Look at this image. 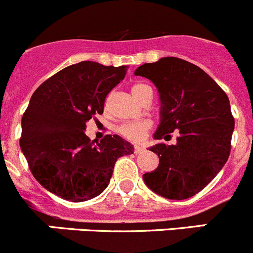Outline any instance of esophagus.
Here are the masks:
<instances>
[{"mask_svg":"<svg viewBox=\"0 0 253 253\" xmlns=\"http://www.w3.org/2000/svg\"><path fill=\"white\" fill-rule=\"evenodd\" d=\"M143 150H145V148H143L142 146H140V145L134 146V153H141Z\"/></svg>","mask_w":253,"mask_h":253,"instance_id":"obj_1","label":"esophagus"}]
</instances>
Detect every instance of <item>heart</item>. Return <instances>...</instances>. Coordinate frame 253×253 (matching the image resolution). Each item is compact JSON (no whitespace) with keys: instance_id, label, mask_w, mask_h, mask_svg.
Returning <instances> with one entry per match:
<instances>
[{"instance_id":"b5f03b06","label":"heart","mask_w":253,"mask_h":253,"mask_svg":"<svg viewBox=\"0 0 253 253\" xmlns=\"http://www.w3.org/2000/svg\"><path fill=\"white\" fill-rule=\"evenodd\" d=\"M147 91H152L147 84H136L132 86L131 92L136 100L141 98L142 94H145ZM151 124L148 121H138L132 122V124H125L119 127V132L124 137L128 138L131 141H141L146 136L147 131L150 129Z\"/></svg>"}]
</instances>
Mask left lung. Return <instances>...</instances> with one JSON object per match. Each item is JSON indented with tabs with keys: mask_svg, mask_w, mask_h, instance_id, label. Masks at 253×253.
Instances as JSON below:
<instances>
[{
	"mask_svg": "<svg viewBox=\"0 0 253 253\" xmlns=\"http://www.w3.org/2000/svg\"><path fill=\"white\" fill-rule=\"evenodd\" d=\"M160 94V125L155 140L178 132L174 145L159 143L155 171L143 174L151 191L169 200H186L204 190L227 162L235 120L223 89L204 70L177 57H162L134 71Z\"/></svg>",
	"mask_w": 253,
	"mask_h": 253,
	"instance_id": "left-lung-1",
	"label": "left lung"
}]
</instances>
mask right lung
I'll use <instances>...</instances> for the list:
<instances>
[{
  "label": "right lung",
  "mask_w": 253,
  "mask_h": 253,
  "mask_svg": "<svg viewBox=\"0 0 253 253\" xmlns=\"http://www.w3.org/2000/svg\"><path fill=\"white\" fill-rule=\"evenodd\" d=\"M126 66L82 61L43 82L23 113L20 147L34 177L47 191L71 202L101 195L117 159L134 148L119 134L98 141L86 124L102 115L105 98L126 76Z\"/></svg>",
  "instance_id": "right-lung-1"
}]
</instances>
